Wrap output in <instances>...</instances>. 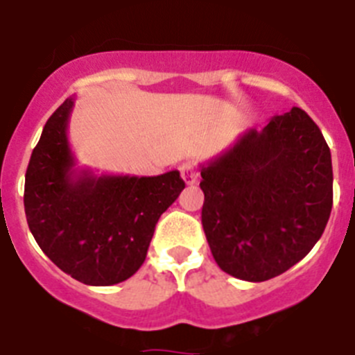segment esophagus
Returning a JSON list of instances; mask_svg holds the SVG:
<instances>
[{
  "label": "esophagus",
  "instance_id": "34e87169",
  "mask_svg": "<svg viewBox=\"0 0 355 355\" xmlns=\"http://www.w3.org/2000/svg\"><path fill=\"white\" fill-rule=\"evenodd\" d=\"M181 171V178H183V181L187 184H196L197 183V171H196V165L190 162L183 163L180 167Z\"/></svg>",
  "mask_w": 355,
  "mask_h": 355
}]
</instances>
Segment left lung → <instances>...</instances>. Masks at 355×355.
<instances>
[{
  "label": "left lung",
  "instance_id": "left-lung-1",
  "mask_svg": "<svg viewBox=\"0 0 355 355\" xmlns=\"http://www.w3.org/2000/svg\"><path fill=\"white\" fill-rule=\"evenodd\" d=\"M200 175L213 258L241 281H268L306 258L331 216V149L300 108L247 130Z\"/></svg>",
  "mask_w": 355,
  "mask_h": 355
}]
</instances>
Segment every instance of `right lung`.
<instances>
[{
  "instance_id": "add662e5",
  "label": "right lung",
  "mask_w": 355,
  "mask_h": 355,
  "mask_svg": "<svg viewBox=\"0 0 355 355\" xmlns=\"http://www.w3.org/2000/svg\"><path fill=\"white\" fill-rule=\"evenodd\" d=\"M74 97L48 119L24 181L28 227L60 270L90 286L130 279L146 261L162 213L180 197L178 171L94 175L76 171L67 139Z\"/></svg>"
}]
</instances>
